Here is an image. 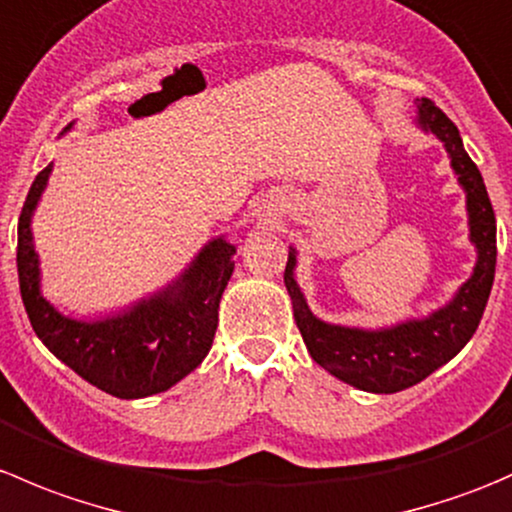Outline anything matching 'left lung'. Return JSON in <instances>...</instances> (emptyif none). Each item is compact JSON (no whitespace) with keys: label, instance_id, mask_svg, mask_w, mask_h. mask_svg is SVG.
I'll return each instance as SVG.
<instances>
[{"label":"left lung","instance_id":"obj_1","mask_svg":"<svg viewBox=\"0 0 512 512\" xmlns=\"http://www.w3.org/2000/svg\"><path fill=\"white\" fill-rule=\"evenodd\" d=\"M418 126L431 131L446 146L458 183L466 190L471 242L478 250V262L471 280L456 292L446 307L426 319H409L389 329H352L327 324L309 312L304 294L294 282L297 255L289 252L285 285L294 307V322L302 332L309 354L322 369L371 394H396L426 379L428 374L451 361L476 334L480 317L488 304L495 277V213L485 190L478 165L466 153L456 123L431 101L421 98Z\"/></svg>","mask_w":512,"mask_h":512}]
</instances>
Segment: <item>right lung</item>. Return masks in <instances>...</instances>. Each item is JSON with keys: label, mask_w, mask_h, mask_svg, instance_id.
<instances>
[{"label": "right lung", "mask_w": 512, "mask_h": 512, "mask_svg": "<svg viewBox=\"0 0 512 512\" xmlns=\"http://www.w3.org/2000/svg\"><path fill=\"white\" fill-rule=\"evenodd\" d=\"M49 173L51 163L36 175L17 232L19 289L36 337L81 379L118 399H143L168 391L213 347L220 297L235 270V245L223 237L208 242L173 285L126 312L98 322L64 317L41 297L39 257L32 237V215Z\"/></svg>", "instance_id": "right-lung-1"}]
</instances>
